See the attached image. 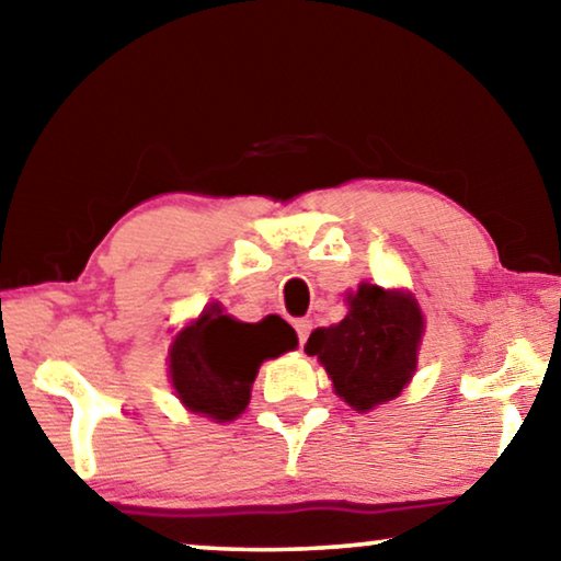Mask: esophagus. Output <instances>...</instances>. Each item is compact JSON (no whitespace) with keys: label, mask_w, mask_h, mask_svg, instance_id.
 <instances>
[{"label":"esophagus","mask_w":561,"mask_h":561,"mask_svg":"<svg viewBox=\"0 0 561 561\" xmlns=\"http://www.w3.org/2000/svg\"><path fill=\"white\" fill-rule=\"evenodd\" d=\"M295 330H297V337H299V345H305L309 332H312V322L309 320H295Z\"/></svg>","instance_id":"esophagus-1"}]
</instances>
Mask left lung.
I'll return each instance as SVG.
<instances>
[{"instance_id":"1","label":"left lung","mask_w":561,"mask_h":561,"mask_svg":"<svg viewBox=\"0 0 561 561\" xmlns=\"http://www.w3.org/2000/svg\"><path fill=\"white\" fill-rule=\"evenodd\" d=\"M423 314L403 291L360 284L345 320L309 334L305 353L317 355L337 396L355 411L400 396L413 378Z\"/></svg>"}]
</instances>
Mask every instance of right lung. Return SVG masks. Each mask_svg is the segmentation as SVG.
<instances>
[{"instance_id":"obj_1","label":"right lung","mask_w":561,"mask_h":561,"mask_svg":"<svg viewBox=\"0 0 561 561\" xmlns=\"http://www.w3.org/2000/svg\"><path fill=\"white\" fill-rule=\"evenodd\" d=\"M297 347V334L277 314L249 324L211 305L194 324L179 332L171 347V380L194 413L233 421L244 413L252 382L266 357Z\"/></svg>"}]
</instances>
